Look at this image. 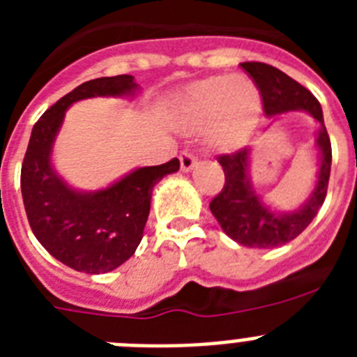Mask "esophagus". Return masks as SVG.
<instances>
[{"mask_svg":"<svg viewBox=\"0 0 357 357\" xmlns=\"http://www.w3.org/2000/svg\"><path fill=\"white\" fill-rule=\"evenodd\" d=\"M197 164H198V159L193 155V153H191V151H182L181 153L182 172H191V169H193Z\"/></svg>","mask_w":357,"mask_h":357,"instance_id":"34e87169","label":"esophagus"}]
</instances>
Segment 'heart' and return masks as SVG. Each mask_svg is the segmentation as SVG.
<instances>
[{
    "label": "heart",
    "instance_id": "obj_1",
    "mask_svg": "<svg viewBox=\"0 0 357 357\" xmlns=\"http://www.w3.org/2000/svg\"><path fill=\"white\" fill-rule=\"evenodd\" d=\"M185 110L197 125L213 127L214 143L234 146L247 137L259 118V91L245 77L211 78L191 89Z\"/></svg>",
    "mask_w": 357,
    "mask_h": 357
}]
</instances>
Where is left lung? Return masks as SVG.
Wrapping results in <instances>:
<instances>
[{
	"instance_id": "left-lung-1",
	"label": "left lung",
	"mask_w": 357,
	"mask_h": 357,
	"mask_svg": "<svg viewBox=\"0 0 357 357\" xmlns=\"http://www.w3.org/2000/svg\"><path fill=\"white\" fill-rule=\"evenodd\" d=\"M241 68L259 89L263 109L266 116H277L289 110H305L318 123L317 146L320 150V169L313 193L301 209L291 213H275L264 206L259 195L252 188L248 178V157L250 148H241L236 153H225L218 157L225 173V185L211 200V213L218 220L229 238L243 247L250 248H275L286 245L313 222L326 200L329 185L331 139L324 125V114L317 98L291 77L280 69L264 62H243Z\"/></svg>"
}]
</instances>
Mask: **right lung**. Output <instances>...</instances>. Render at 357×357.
Here are the masks:
<instances>
[{
    "label": "right lung",
    "instance_id": "1",
    "mask_svg": "<svg viewBox=\"0 0 357 357\" xmlns=\"http://www.w3.org/2000/svg\"><path fill=\"white\" fill-rule=\"evenodd\" d=\"M137 84L130 75L84 82L39 118L30 135L21 193L28 223L39 243L56 261L84 273H107L132 257L143 239L153 185L181 162L137 168L100 191L69 188L52 166V148L71 103L93 96H132Z\"/></svg>",
    "mask_w": 357,
    "mask_h": 357
}]
</instances>
